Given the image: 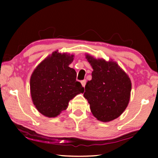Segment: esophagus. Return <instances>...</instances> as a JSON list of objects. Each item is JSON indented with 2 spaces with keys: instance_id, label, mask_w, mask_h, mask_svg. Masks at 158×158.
Here are the masks:
<instances>
[{
  "instance_id": "esophagus-1",
  "label": "esophagus",
  "mask_w": 158,
  "mask_h": 158,
  "mask_svg": "<svg viewBox=\"0 0 158 158\" xmlns=\"http://www.w3.org/2000/svg\"><path fill=\"white\" fill-rule=\"evenodd\" d=\"M81 85H83V86L85 87V84H86V81H85V79H84V80H82V81H81Z\"/></svg>"
}]
</instances>
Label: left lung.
<instances>
[{
	"label": "left lung",
	"mask_w": 158,
	"mask_h": 158,
	"mask_svg": "<svg viewBox=\"0 0 158 158\" xmlns=\"http://www.w3.org/2000/svg\"><path fill=\"white\" fill-rule=\"evenodd\" d=\"M86 58L93 71L92 79L85 84L84 96L93 116L102 122L111 121L121 116L129 103L130 79L116 63L90 56Z\"/></svg>",
	"instance_id": "1"
}]
</instances>
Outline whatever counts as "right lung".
<instances>
[{"label":"right lung","mask_w":158,"mask_h":158,"mask_svg":"<svg viewBox=\"0 0 158 158\" xmlns=\"http://www.w3.org/2000/svg\"><path fill=\"white\" fill-rule=\"evenodd\" d=\"M73 56L53 52L37 67L31 77V94L34 105L42 114L56 117L65 110L69 101L84 93L77 73L69 65Z\"/></svg>","instance_id":"1"}]
</instances>
